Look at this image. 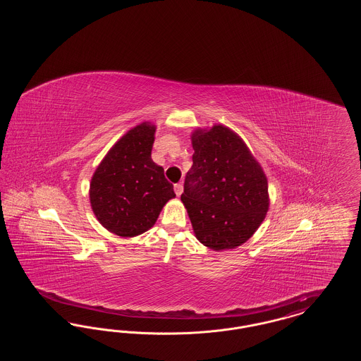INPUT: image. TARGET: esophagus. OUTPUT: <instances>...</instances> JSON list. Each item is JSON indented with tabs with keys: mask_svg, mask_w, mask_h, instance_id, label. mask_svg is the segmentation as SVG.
Here are the masks:
<instances>
[{
	"mask_svg": "<svg viewBox=\"0 0 361 361\" xmlns=\"http://www.w3.org/2000/svg\"><path fill=\"white\" fill-rule=\"evenodd\" d=\"M183 190H184V185H183V183L174 184V192H176V195H177V196H181Z\"/></svg>",
	"mask_w": 361,
	"mask_h": 361,
	"instance_id": "obj_1",
	"label": "esophagus"
}]
</instances>
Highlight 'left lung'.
Returning <instances> with one entry per match:
<instances>
[{
  "label": "left lung",
  "mask_w": 361,
  "mask_h": 361,
  "mask_svg": "<svg viewBox=\"0 0 361 361\" xmlns=\"http://www.w3.org/2000/svg\"><path fill=\"white\" fill-rule=\"evenodd\" d=\"M193 165L181 200L196 238L212 250L234 249L249 240L269 207L268 181L256 158L222 124L192 134Z\"/></svg>",
  "instance_id": "left-lung-1"
}]
</instances>
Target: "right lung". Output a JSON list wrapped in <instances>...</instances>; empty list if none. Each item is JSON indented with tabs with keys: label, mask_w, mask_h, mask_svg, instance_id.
<instances>
[{
	"label": "right lung",
	"mask_w": 361,
	"mask_h": 361,
	"mask_svg": "<svg viewBox=\"0 0 361 361\" xmlns=\"http://www.w3.org/2000/svg\"><path fill=\"white\" fill-rule=\"evenodd\" d=\"M155 126L131 128L104 157L90 181V206L104 227L119 237H135L153 227L176 196L164 168L152 159Z\"/></svg>",
	"instance_id": "right-lung-1"
}]
</instances>
